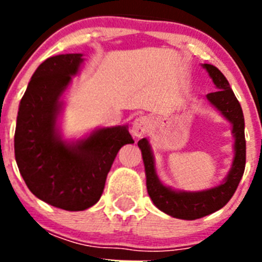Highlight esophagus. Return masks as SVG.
I'll return each mask as SVG.
<instances>
[{
    "mask_svg": "<svg viewBox=\"0 0 262 262\" xmlns=\"http://www.w3.org/2000/svg\"><path fill=\"white\" fill-rule=\"evenodd\" d=\"M152 119L147 115H140L134 120L133 127H131V133L135 136H143L148 133V129L151 128Z\"/></svg>",
    "mask_w": 262,
    "mask_h": 262,
    "instance_id": "34e87169",
    "label": "esophagus"
}]
</instances>
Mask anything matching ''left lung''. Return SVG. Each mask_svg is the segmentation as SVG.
I'll return each instance as SVG.
<instances>
[{
    "label": "left lung",
    "instance_id": "obj_1",
    "mask_svg": "<svg viewBox=\"0 0 262 262\" xmlns=\"http://www.w3.org/2000/svg\"><path fill=\"white\" fill-rule=\"evenodd\" d=\"M203 68L209 72L210 77L212 78L217 89L216 92L209 93L206 97L209 102L232 123V133L235 136V157H233L232 168L223 184L209 190L195 191V193L172 190L170 187L164 186L157 177L155 170L154 155L147 139H142L138 142L144 161L147 190L152 202L157 209L165 214L185 221L200 219L226 206L235 194L245 169L244 115H243L242 106L233 94L227 78L216 67L211 64H203Z\"/></svg>",
    "mask_w": 262,
    "mask_h": 262
}]
</instances>
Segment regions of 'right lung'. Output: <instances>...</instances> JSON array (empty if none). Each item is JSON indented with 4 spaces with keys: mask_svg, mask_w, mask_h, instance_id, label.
Listing matches in <instances>:
<instances>
[{
    "mask_svg": "<svg viewBox=\"0 0 262 262\" xmlns=\"http://www.w3.org/2000/svg\"><path fill=\"white\" fill-rule=\"evenodd\" d=\"M82 61L81 53H66L41 62L20 99L14 135L15 161L30 191L67 211L98 202L118 151L134 143L127 126L99 128L76 143L61 140L60 98Z\"/></svg>",
    "mask_w": 262,
    "mask_h": 262,
    "instance_id": "add662e5",
    "label": "right lung"
}]
</instances>
